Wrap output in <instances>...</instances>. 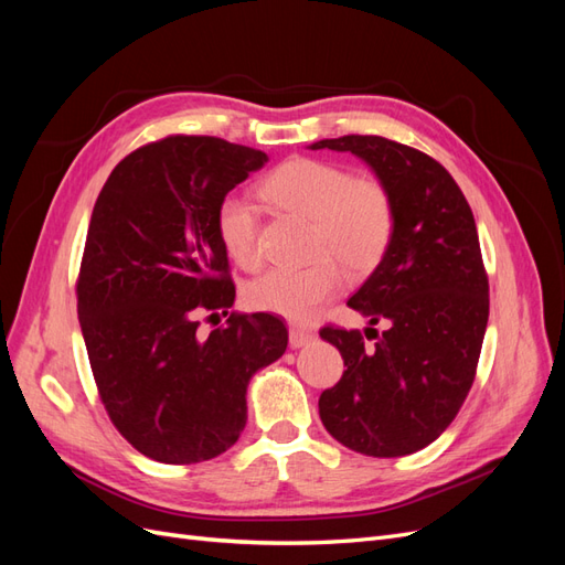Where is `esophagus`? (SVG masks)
Wrapping results in <instances>:
<instances>
[{
    "label": "esophagus",
    "mask_w": 565,
    "mask_h": 565,
    "mask_svg": "<svg viewBox=\"0 0 565 565\" xmlns=\"http://www.w3.org/2000/svg\"><path fill=\"white\" fill-rule=\"evenodd\" d=\"M313 339H316V334H313L311 330H303V328H289V347H292V349H299V347L311 344Z\"/></svg>",
    "instance_id": "34e87169"
}]
</instances>
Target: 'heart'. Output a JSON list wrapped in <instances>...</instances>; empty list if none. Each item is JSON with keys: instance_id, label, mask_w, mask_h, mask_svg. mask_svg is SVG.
Masks as SVG:
<instances>
[{"instance_id": "obj_1", "label": "heart", "mask_w": 565, "mask_h": 565, "mask_svg": "<svg viewBox=\"0 0 565 565\" xmlns=\"http://www.w3.org/2000/svg\"><path fill=\"white\" fill-rule=\"evenodd\" d=\"M262 198L282 212L309 218L311 264L270 268L254 278L245 297L252 309L289 320H311L353 278L377 270L396 233L391 188L372 174L316 158H292L262 181ZM216 233L231 259L243 268L262 264L259 216L252 204L226 195L216 207Z\"/></svg>"}]
</instances>
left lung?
Wrapping results in <instances>:
<instances>
[{
    "instance_id": "1",
    "label": "left lung",
    "mask_w": 565,
    "mask_h": 565,
    "mask_svg": "<svg viewBox=\"0 0 565 565\" xmlns=\"http://www.w3.org/2000/svg\"><path fill=\"white\" fill-rule=\"evenodd\" d=\"M311 148L363 158L396 202L388 254L349 299L351 309L370 324L386 322V330H365L375 332L374 345L361 330H320L347 365L320 393V419L341 446L361 455L417 452L457 417L483 347L490 295L471 207L448 169L417 148L361 134Z\"/></svg>"
}]
</instances>
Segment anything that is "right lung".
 Segmentation results:
<instances>
[{"instance_id": "obj_1", "label": "right lung", "mask_w": 565, "mask_h": 565, "mask_svg": "<svg viewBox=\"0 0 565 565\" xmlns=\"http://www.w3.org/2000/svg\"><path fill=\"white\" fill-rule=\"evenodd\" d=\"M266 162L216 136H164L129 152L94 204L77 276L84 344L115 429L162 465L235 446L249 377L287 349L270 313L233 311L198 332L235 299L218 202Z\"/></svg>"}]
</instances>
